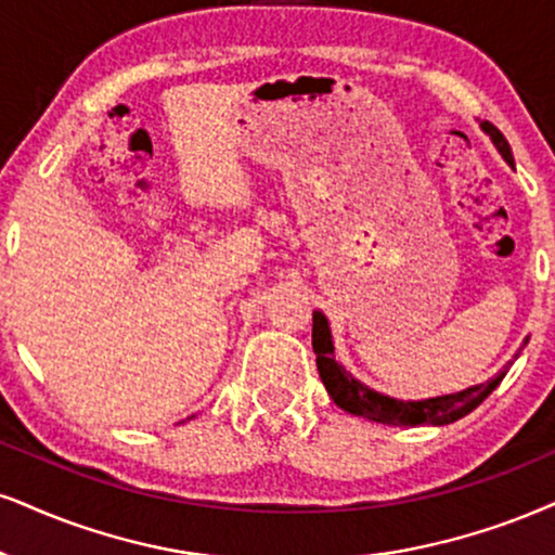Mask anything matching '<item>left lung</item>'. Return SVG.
<instances>
[{
  "instance_id": "8db88e82",
  "label": "left lung",
  "mask_w": 555,
  "mask_h": 555,
  "mask_svg": "<svg viewBox=\"0 0 555 555\" xmlns=\"http://www.w3.org/2000/svg\"><path fill=\"white\" fill-rule=\"evenodd\" d=\"M481 128L491 135L499 154L504 156V162L509 167H515V159H512V149L507 139L496 131L491 122H481ZM313 352H317V367L321 380H324L326 391L337 403L339 409L350 412L354 416H362V420L380 422V424H393V427H416V424H450L461 416L474 412V409L481 403L487 396L494 391V388L502 383L507 371H502L496 378L487 383H478V386H470L466 391H457L450 396H435V399L424 401H399L391 399V396L373 391L365 383L352 378V373L345 371V365H339L334 360V341H332V330L330 321L321 311H313Z\"/></svg>"
}]
</instances>
